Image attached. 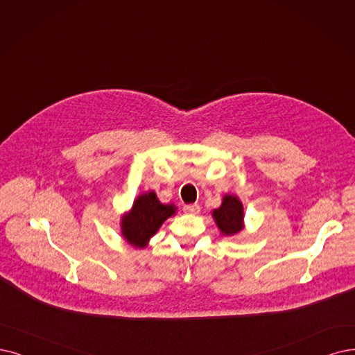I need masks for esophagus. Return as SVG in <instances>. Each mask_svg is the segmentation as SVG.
Instances as JSON below:
<instances>
[{
  "label": "esophagus",
  "mask_w": 355,
  "mask_h": 355,
  "mask_svg": "<svg viewBox=\"0 0 355 355\" xmlns=\"http://www.w3.org/2000/svg\"><path fill=\"white\" fill-rule=\"evenodd\" d=\"M183 211H185L187 214H198V212L201 211V207L198 204H189L183 207Z\"/></svg>",
  "instance_id": "esophagus-1"
}]
</instances>
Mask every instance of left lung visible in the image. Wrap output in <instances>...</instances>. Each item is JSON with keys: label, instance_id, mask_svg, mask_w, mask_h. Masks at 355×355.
Returning a JSON list of instances; mask_svg holds the SVG:
<instances>
[{"label": "left lung", "instance_id": "obj_1", "mask_svg": "<svg viewBox=\"0 0 355 355\" xmlns=\"http://www.w3.org/2000/svg\"><path fill=\"white\" fill-rule=\"evenodd\" d=\"M214 218L221 234L234 236L243 230V204L234 195H224L221 207L212 211Z\"/></svg>", "mask_w": 355, "mask_h": 355}]
</instances>
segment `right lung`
<instances>
[{
	"label": "right lung",
	"instance_id": "obj_1",
	"mask_svg": "<svg viewBox=\"0 0 355 355\" xmlns=\"http://www.w3.org/2000/svg\"><path fill=\"white\" fill-rule=\"evenodd\" d=\"M175 212L173 204H162L153 191L141 193L121 220L122 236L130 245L146 248L162 224Z\"/></svg>",
	"mask_w": 355,
	"mask_h": 355
}]
</instances>
